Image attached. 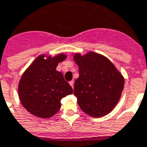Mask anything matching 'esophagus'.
<instances>
[{
  "instance_id": "esophagus-1",
  "label": "esophagus",
  "mask_w": 147,
  "mask_h": 147,
  "mask_svg": "<svg viewBox=\"0 0 147 147\" xmlns=\"http://www.w3.org/2000/svg\"><path fill=\"white\" fill-rule=\"evenodd\" d=\"M74 83H75V82H74L73 80H71V81H70V82H69V84H70V86L72 88L74 87Z\"/></svg>"
}]
</instances>
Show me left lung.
Wrapping results in <instances>:
<instances>
[{
  "label": "left lung",
  "instance_id": "obj_1",
  "mask_svg": "<svg viewBox=\"0 0 147 147\" xmlns=\"http://www.w3.org/2000/svg\"><path fill=\"white\" fill-rule=\"evenodd\" d=\"M79 77L74 85V95L80 108L90 116L107 115L118 104L124 88V78L107 57L90 52L76 54Z\"/></svg>",
  "mask_w": 147,
  "mask_h": 147
}]
</instances>
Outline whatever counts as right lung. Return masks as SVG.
Returning <instances> with one entry per match:
<instances>
[{
  "label": "right lung",
  "mask_w": 147,
  "mask_h": 147,
  "mask_svg": "<svg viewBox=\"0 0 147 147\" xmlns=\"http://www.w3.org/2000/svg\"><path fill=\"white\" fill-rule=\"evenodd\" d=\"M66 58L65 54L44 58L40 55L22 76L18 84L21 103L32 115L47 118L61 108V100L73 93V90L56 70L58 63Z\"/></svg>",
  "instance_id": "add662e5"
}]
</instances>
